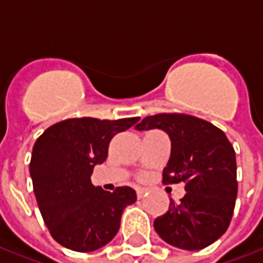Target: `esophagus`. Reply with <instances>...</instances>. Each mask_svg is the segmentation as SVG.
Listing matches in <instances>:
<instances>
[{"label":"esophagus","mask_w":263,"mask_h":263,"mask_svg":"<svg viewBox=\"0 0 263 263\" xmlns=\"http://www.w3.org/2000/svg\"><path fill=\"white\" fill-rule=\"evenodd\" d=\"M146 189H143V187H138L137 189V194H138V197H143L145 194H146Z\"/></svg>","instance_id":"esophagus-1"}]
</instances>
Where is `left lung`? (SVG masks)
<instances>
[{"label":"left lung","instance_id":"obj_1","mask_svg":"<svg viewBox=\"0 0 263 263\" xmlns=\"http://www.w3.org/2000/svg\"><path fill=\"white\" fill-rule=\"evenodd\" d=\"M138 131L159 128L169 134L171 159L163 184L184 183L186 194L158 217L154 227L173 247L198 251L215 242L231 222L238 193L235 151L226 134L209 121L187 114L145 117Z\"/></svg>","mask_w":263,"mask_h":263}]
</instances>
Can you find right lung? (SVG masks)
<instances>
[{"instance_id":"add662e5","label":"right lung","mask_w":263,"mask_h":263,"mask_svg":"<svg viewBox=\"0 0 263 263\" xmlns=\"http://www.w3.org/2000/svg\"><path fill=\"white\" fill-rule=\"evenodd\" d=\"M139 117L121 120L69 118L49 126L32 151L33 192L50 235L65 248L91 252L112 239L126 205L137 201L129 186L111 192L94 187V166L108 156L111 139Z\"/></svg>"}]
</instances>
